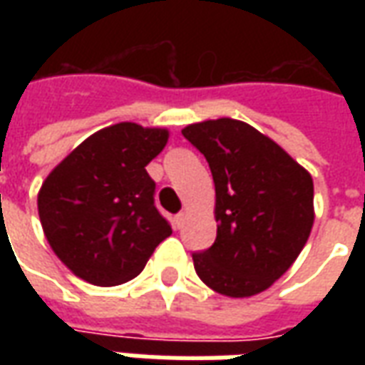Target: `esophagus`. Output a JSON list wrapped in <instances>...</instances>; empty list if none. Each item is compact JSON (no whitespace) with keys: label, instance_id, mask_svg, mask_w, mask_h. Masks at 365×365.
Here are the masks:
<instances>
[{"label":"esophagus","instance_id":"34e87169","mask_svg":"<svg viewBox=\"0 0 365 365\" xmlns=\"http://www.w3.org/2000/svg\"><path fill=\"white\" fill-rule=\"evenodd\" d=\"M183 222H185V213L175 215V219H174V227H175V229H182Z\"/></svg>","mask_w":365,"mask_h":365}]
</instances>
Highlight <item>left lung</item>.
I'll use <instances>...</instances> for the list:
<instances>
[{"mask_svg": "<svg viewBox=\"0 0 365 365\" xmlns=\"http://www.w3.org/2000/svg\"><path fill=\"white\" fill-rule=\"evenodd\" d=\"M182 135L209 162L217 238L193 266L227 297L258 295L297 260L314 222L313 178L269 136L245 120L209 119Z\"/></svg>", "mask_w": 365, "mask_h": 365, "instance_id": "left-lung-1", "label": "left lung"}]
</instances>
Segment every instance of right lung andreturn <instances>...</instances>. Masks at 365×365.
Instances as JSON below:
<instances>
[{"instance_id":"obj_1","label":"right lung","mask_w":365,"mask_h":365,"mask_svg":"<svg viewBox=\"0 0 365 365\" xmlns=\"http://www.w3.org/2000/svg\"><path fill=\"white\" fill-rule=\"evenodd\" d=\"M168 136V128L117 123L88 136L46 175L36 197L44 237L83 282L109 287L133 279L172 235L146 172Z\"/></svg>"}]
</instances>
